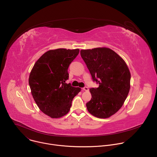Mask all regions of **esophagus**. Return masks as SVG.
Returning a JSON list of instances; mask_svg holds the SVG:
<instances>
[{"mask_svg": "<svg viewBox=\"0 0 157 157\" xmlns=\"http://www.w3.org/2000/svg\"><path fill=\"white\" fill-rule=\"evenodd\" d=\"M82 90H84V91H89V88H88L87 87L85 86V87H84L82 88Z\"/></svg>", "mask_w": 157, "mask_h": 157, "instance_id": "obj_1", "label": "esophagus"}]
</instances>
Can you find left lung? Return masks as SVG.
Returning a JSON list of instances; mask_svg holds the SVG:
<instances>
[{
	"label": "left lung",
	"mask_w": 157,
	"mask_h": 157,
	"mask_svg": "<svg viewBox=\"0 0 157 157\" xmlns=\"http://www.w3.org/2000/svg\"><path fill=\"white\" fill-rule=\"evenodd\" d=\"M81 56L97 88L89 89L92 96L86 103L89 113L105 119L116 114L126 99L129 90L130 73L124 60L108 48L82 50Z\"/></svg>",
	"instance_id": "obj_1"
}]
</instances>
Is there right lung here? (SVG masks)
I'll list each match as a JSON object with an SVG mask.
<instances>
[{"mask_svg":"<svg viewBox=\"0 0 157 157\" xmlns=\"http://www.w3.org/2000/svg\"><path fill=\"white\" fill-rule=\"evenodd\" d=\"M79 50L59 48L44 53L35 63L29 82L32 96L44 114L59 118L68 114L80 87L67 84L68 69Z\"/></svg>","mask_w":157,"mask_h":157,"instance_id":"1","label":"right lung"}]
</instances>
